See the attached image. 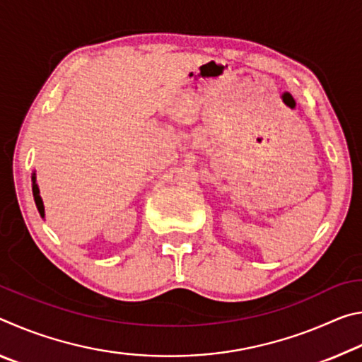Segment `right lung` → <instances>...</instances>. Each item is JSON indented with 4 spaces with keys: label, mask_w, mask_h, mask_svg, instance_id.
<instances>
[{
    "label": "right lung",
    "mask_w": 362,
    "mask_h": 362,
    "mask_svg": "<svg viewBox=\"0 0 362 362\" xmlns=\"http://www.w3.org/2000/svg\"><path fill=\"white\" fill-rule=\"evenodd\" d=\"M32 189H33V198H35V204L38 207V212L40 216L45 218V204H42V199L40 196V188H38V183H36V173L32 174Z\"/></svg>",
    "instance_id": "obj_1"
}]
</instances>
